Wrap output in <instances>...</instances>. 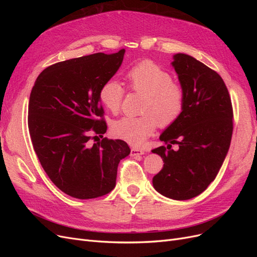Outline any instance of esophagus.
<instances>
[{"mask_svg": "<svg viewBox=\"0 0 257 257\" xmlns=\"http://www.w3.org/2000/svg\"><path fill=\"white\" fill-rule=\"evenodd\" d=\"M145 152L142 149H137V148H132L131 149V155L132 157H139V155H143Z\"/></svg>", "mask_w": 257, "mask_h": 257, "instance_id": "1", "label": "esophagus"}]
</instances>
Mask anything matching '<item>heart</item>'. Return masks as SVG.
I'll return each mask as SVG.
<instances>
[{
  "label": "heart",
  "mask_w": 257,
  "mask_h": 257,
  "mask_svg": "<svg viewBox=\"0 0 257 257\" xmlns=\"http://www.w3.org/2000/svg\"><path fill=\"white\" fill-rule=\"evenodd\" d=\"M130 91L144 96L139 116H123L111 125L114 137L139 147L153 134L158 124L167 126L181 114L185 104L183 85L173 80V76L151 61H144L130 68L125 74ZM125 90L115 80L102 84L98 97L108 110L116 113L121 108Z\"/></svg>",
  "instance_id": "obj_1"
}]
</instances>
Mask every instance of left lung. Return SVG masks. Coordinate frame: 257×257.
I'll list each match as a JSON object with an SVG mask.
<instances>
[{
  "instance_id": "8db88e82",
  "label": "left lung",
  "mask_w": 257,
  "mask_h": 257,
  "mask_svg": "<svg viewBox=\"0 0 257 257\" xmlns=\"http://www.w3.org/2000/svg\"><path fill=\"white\" fill-rule=\"evenodd\" d=\"M173 66L185 90L179 118L160 136L167 147L152 150L164 162L152 179L166 197L185 200L203 193L223 164L232 135V105L222 77L188 54L178 53ZM177 144L178 149H171Z\"/></svg>"
}]
</instances>
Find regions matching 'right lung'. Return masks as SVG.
I'll return each mask as SVG.
<instances>
[{
    "instance_id": "1",
    "label": "right lung",
    "mask_w": 257,
    "mask_h": 257,
    "mask_svg": "<svg viewBox=\"0 0 257 257\" xmlns=\"http://www.w3.org/2000/svg\"><path fill=\"white\" fill-rule=\"evenodd\" d=\"M124 52L58 62L38 75L31 91L28 125L34 151L54 185L72 197L91 199L111 192L119 162L131 152L125 142L103 138L107 124L98 97ZM97 135L102 139L92 144Z\"/></svg>"
}]
</instances>
